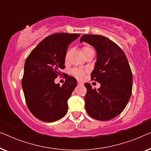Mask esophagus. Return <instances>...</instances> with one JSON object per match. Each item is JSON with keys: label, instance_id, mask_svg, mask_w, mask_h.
Here are the masks:
<instances>
[{"label": "esophagus", "instance_id": "esophagus-1", "mask_svg": "<svg viewBox=\"0 0 151 151\" xmlns=\"http://www.w3.org/2000/svg\"><path fill=\"white\" fill-rule=\"evenodd\" d=\"M77 84H78V85H83V83H82V82H80V81H78Z\"/></svg>", "mask_w": 151, "mask_h": 151}]
</instances>
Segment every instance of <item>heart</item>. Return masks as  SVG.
Returning <instances> with one entry per match:
<instances>
[{"label": "heart", "mask_w": 151, "mask_h": 151, "mask_svg": "<svg viewBox=\"0 0 151 151\" xmlns=\"http://www.w3.org/2000/svg\"><path fill=\"white\" fill-rule=\"evenodd\" d=\"M81 51H82V54L84 55V57H85L87 54H88L89 53L93 52V49L90 46H88V45H84V46L82 47L81 49ZM69 51H67V52H66L65 55V61L67 60L68 58H69ZM86 72V70H82L80 69H76V68H75V69H71V73L72 76H74V77L76 78H78V79H82V78H84V75H85Z\"/></svg>", "instance_id": "heart-1"}]
</instances>
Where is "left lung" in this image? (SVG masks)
Masks as SVG:
<instances>
[{
  "label": "left lung",
  "mask_w": 151,
  "mask_h": 151,
  "mask_svg": "<svg viewBox=\"0 0 151 151\" xmlns=\"http://www.w3.org/2000/svg\"><path fill=\"white\" fill-rule=\"evenodd\" d=\"M82 41L92 45L97 51L91 78L101 84L96 90L89 83L84 84L86 111L93 118L109 120L120 114L129 102L133 87L131 67L122 49L106 37L86 34L80 38V42Z\"/></svg>",
  "instance_id": "1"
}]
</instances>
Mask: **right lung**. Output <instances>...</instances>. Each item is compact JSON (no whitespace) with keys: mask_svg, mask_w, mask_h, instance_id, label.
Segmentation results:
<instances>
[{"mask_svg":"<svg viewBox=\"0 0 151 151\" xmlns=\"http://www.w3.org/2000/svg\"><path fill=\"white\" fill-rule=\"evenodd\" d=\"M80 36L78 34L56 33L41 41L27 58L22 79L26 104L36 118L53 122L63 118L68 110L67 100L77 85L72 76H67L60 86L55 84L64 73L65 55L68 46Z\"/></svg>","mask_w":151,"mask_h":151,"instance_id":"obj_1","label":"right lung"}]
</instances>
